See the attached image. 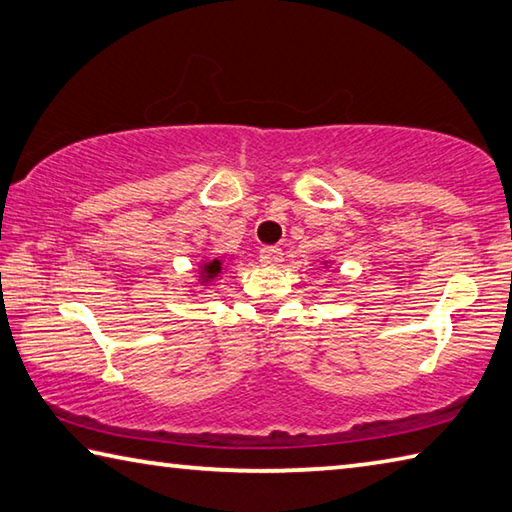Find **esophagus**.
I'll return each mask as SVG.
<instances>
[{"mask_svg":"<svg viewBox=\"0 0 512 512\" xmlns=\"http://www.w3.org/2000/svg\"><path fill=\"white\" fill-rule=\"evenodd\" d=\"M282 248L277 246H264L262 250H259V262H262L264 266H277L282 262Z\"/></svg>","mask_w":512,"mask_h":512,"instance_id":"1","label":"esophagus"}]
</instances>
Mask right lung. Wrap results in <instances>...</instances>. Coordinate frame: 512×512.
Listing matches in <instances>:
<instances>
[{"mask_svg":"<svg viewBox=\"0 0 512 512\" xmlns=\"http://www.w3.org/2000/svg\"><path fill=\"white\" fill-rule=\"evenodd\" d=\"M203 273H206V277H215L221 273V259H212V262L203 264Z\"/></svg>","mask_w":512,"mask_h":512,"instance_id":"right-lung-1","label":"right lung"}]
</instances>
